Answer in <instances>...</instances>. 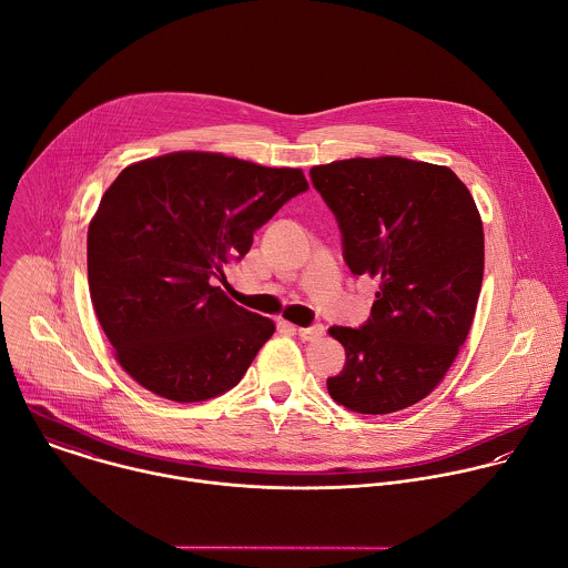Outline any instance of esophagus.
<instances>
[{
	"mask_svg": "<svg viewBox=\"0 0 568 568\" xmlns=\"http://www.w3.org/2000/svg\"><path fill=\"white\" fill-rule=\"evenodd\" d=\"M323 334H325V327H323L321 323L310 325V327H298V336H301L303 341H318Z\"/></svg>",
	"mask_w": 568,
	"mask_h": 568,
	"instance_id": "1",
	"label": "esophagus"
}]
</instances>
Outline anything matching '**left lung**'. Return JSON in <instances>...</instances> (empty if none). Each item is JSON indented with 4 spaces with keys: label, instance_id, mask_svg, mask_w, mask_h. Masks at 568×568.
<instances>
[{
    "label": "left lung",
    "instance_id": "obj_1",
    "mask_svg": "<svg viewBox=\"0 0 568 568\" xmlns=\"http://www.w3.org/2000/svg\"><path fill=\"white\" fill-rule=\"evenodd\" d=\"M310 176L352 274L381 281L361 327L329 329L347 361L327 392L356 414L412 407L443 381L474 323L485 274L474 196L449 168L403 156L334 161Z\"/></svg>",
    "mask_w": 568,
    "mask_h": 568
}]
</instances>
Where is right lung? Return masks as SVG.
Masks as SVG:
<instances>
[{
  "mask_svg": "<svg viewBox=\"0 0 568 568\" xmlns=\"http://www.w3.org/2000/svg\"><path fill=\"white\" fill-rule=\"evenodd\" d=\"M310 185L296 168L212 152L128 165L88 227V285L119 365L148 392L203 403L230 392L274 323L214 281Z\"/></svg>",
  "mask_w": 568,
  "mask_h": 568,
  "instance_id": "1",
  "label": "right lung"
}]
</instances>
